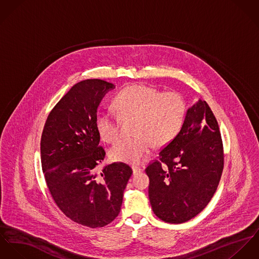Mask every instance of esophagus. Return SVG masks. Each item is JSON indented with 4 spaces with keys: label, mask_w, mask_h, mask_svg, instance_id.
I'll return each mask as SVG.
<instances>
[{
    "label": "esophagus",
    "mask_w": 259,
    "mask_h": 259,
    "mask_svg": "<svg viewBox=\"0 0 259 259\" xmlns=\"http://www.w3.org/2000/svg\"><path fill=\"white\" fill-rule=\"evenodd\" d=\"M132 170H133V174H134V175L142 171V169H141L140 167H138V166H133V167H132Z\"/></svg>",
    "instance_id": "1"
}]
</instances>
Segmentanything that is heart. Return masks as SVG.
I'll list each match as a JSON object with an SVG mask.
<instances>
[{
	"mask_svg": "<svg viewBox=\"0 0 259 259\" xmlns=\"http://www.w3.org/2000/svg\"><path fill=\"white\" fill-rule=\"evenodd\" d=\"M115 115L100 111L95 127L100 138L113 143L119 137V119H135L131 138L121 139L110 149V156L118 162L137 164L152 146L160 148L171 143L185 122L187 106L176 91L162 92L157 88L134 84L121 90L113 99Z\"/></svg>",
	"mask_w": 259,
	"mask_h": 259,
	"instance_id": "b5f03b06",
	"label": "heart"
}]
</instances>
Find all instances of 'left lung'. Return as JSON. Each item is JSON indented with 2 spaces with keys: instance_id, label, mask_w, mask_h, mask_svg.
I'll use <instances>...</instances> for the list:
<instances>
[{
  "instance_id": "obj_1",
  "label": "left lung",
  "mask_w": 259,
  "mask_h": 259,
  "mask_svg": "<svg viewBox=\"0 0 259 259\" xmlns=\"http://www.w3.org/2000/svg\"><path fill=\"white\" fill-rule=\"evenodd\" d=\"M224 163L218 121L208 104L199 100L188 109L178 136L145 170L154 213L169 224L195 218L215 193Z\"/></svg>"
}]
</instances>
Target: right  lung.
Segmentation results:
<instances>
[{
  "mask_svg": "<svg viewBox=\"0 0 259 259\" xmlns=\"http://www.w3.org/2000/svg\"><path fill=\"white\" fill-rule=\"evenodd\" d=\"M112 88L101 79L73 85L48 116L40 139L41 168L52 198L68 219L91 229L115 220L132 175L122 162L96 171L106 153L99 146L95 117L102 97Z\"/></svg>",
  "mask_w": 259,
  "mask_h": 259,
  "instance_id": "1",
  "label": "right lung"
}]
</instances>
